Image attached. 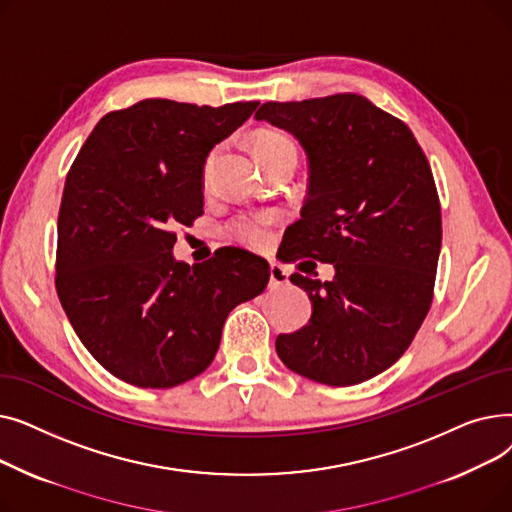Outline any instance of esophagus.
<instances>
[{"label": "esophagus", "instance_id": "34e87169", "mask_svg": "<svg viewBox=\"0 0 512 512\" xmlns=\"http://www.w3.org/2000/svg\"><path fill=\"white\" fill-rule=\"evenodd\" d=\"M286 284H288V272L284 270L282 265L272 263V267H270V286L280 288V286H286Z\"/></svg>", "mask_w": 512, "mask_h": 512}]
</instances>
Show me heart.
I'll list each match as a JSON object with an SVG mask.
<instances>
[{
  "label": "heart",
  "instance_id": "heart-1",
  "mask_svg": "<svg viewBox=\"0 0 512 512\" xmlns=\"http://www.w3.org/2000/svg\"><path fill=\"white\" fill-rule=\"evenodd\" d=\"M276 149H294V145L290 143L288 137H284V134H280V132L265 130V132L257 134V139H255L257 153L276 151ZM213 161H215V153H211L205 161V178H209V174L213 170ZM234 232L240 240L249 242V245H253V247L265 245L267 236H270V232H267V220L263 218V215H247V218H240L234 224Z\"/></svg>",
  "mask_w": 512,
  "mask_h": 512
}]
</instances>
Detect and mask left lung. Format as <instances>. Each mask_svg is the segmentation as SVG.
I'll use <instances>...</instances> for the list:
<instances>
[{
    "instance_id": "8db88e82",
    "label": "left lung",
    "mask_w": 512,
    "mask_h": 512,
    "mask_svg": "<svg viewBox=\"0 0 512 512\" xmlns=\"http://www.w3.org/2000/svg\"><path fill=\"white\" fill-rule=\"evenodd\" d=\"M255 120L290 132L307 157L288 261L335 265L332 283L312 270L290 276L313 313L276 351L313 382L361 384L402 357L432 305L442 247L432 170L409 126L357 93L267 101ZM305 262L314 266L299 270Z\"/></svg>"
}]
</instances>
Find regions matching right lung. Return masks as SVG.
Returning <instances> with one entry per match:
<instances>
[{
    "label": "right lung",
    "mask_w": 512,
    "mask_h": 512,
    "mask_svg": "<svg viewBox=\"0 0 512 512\" xmlns=\"http://www.w3.org/2000/svg\"><path fill=\"white\" fill-rule=\"evenodd\" d=\"M257 105L143 99L103 116L68 172L56 288L80 342L132 386L203 373L228 313L270 280V263L242 249L195 265L172 253L174 228L203 213L211 149Z\"/></svg>",
    "instance_id": "1"
}]
</instances>
